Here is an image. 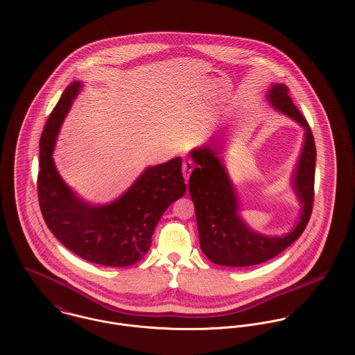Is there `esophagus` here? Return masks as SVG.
Listing matches in <instances>:
<instances>
[{"mask_svg": "<svg viewBox=\"0 0 355 355\" xmlns=\"http://www.w3.org/2000/svg\"><path fill=\"white\" fill-rule=\"evenodd\" d=\"M192 170H193V162H192L191 159H185V160L182 162V174H184L187 182H188V180H189V175H191Z\"/></svg>", "mask_w": 355, "mask_h": 355, "instance_id": "obj_1", "label": "esophagus"}]
</instances>
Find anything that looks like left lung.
Wrapping results in <instances>:
<instances>
[{
	"mask_svg": "<svg viewBox=\"0 0 355 355\" xmlns=\"http://www.w3.org/2000/svg\"><path fill=\"white\" fill-rule=\"evenodd\" d=\"M266 98L276 112L304 128L302 148L290 178L301 204L300 218L283 236H268L252 229L241 215V197L220 158L223 148L204 144L192 150L196 167L189 178V193L196 211L200 248L218 266L250 267L275 257L302 234L312 214L315 146L309 123L293 103L284 84H271Z\"/></svg>",
	"mask_w": 355,
	"mask_h": 355,
	"instance_id": "1",
	"label": "left lung"
}]
</instances>
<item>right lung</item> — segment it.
<instances>
[{
  "label": "right lung",
  "instance_id": "obj_1",
  "mask_svg": "<svg viewBox=\"0 0 355 355\" xmlns=\"http://www.w3.org/2000/svg\"><path fill=\"white\" fill-rule=\"evenodd\" d=\"M83 84L62 92L40 137L38 197L49 230L81 259L107 267H129L148 252L164 211L185 195L182 158L147 167L114 201L92 204L60 175L53 153L61 125Z\"/></svg>",
  "mask_w": 355,
  "mask_h": 355
}]
</instances>
